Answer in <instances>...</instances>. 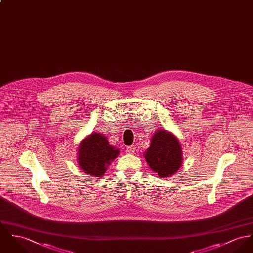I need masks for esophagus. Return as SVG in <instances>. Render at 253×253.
<instances>
[{"label":"esophagus","instance_id":"obj_1","mask_svg":"<svg viewBox=\"0 0 253 253\" xmlns=\"http://www.w3.org/2000/svg\"><path fill=\"white\" fill-rule=\"evenodd\" d=\"M134 151H135V147L134 146H128L126 148V153L127 154H133Z\"/></svg>","mask_w":253,"mask_h":253}]
</instances>
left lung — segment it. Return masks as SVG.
<instances>
[{"label":"left lung","instance_id":"8db88e82","mask_svg":"<svg viewBox=\"0 0 253 253\" xmlns=\"http://www.w3.org/2000/svg\"><path fill=\"white\" fill-rule=\"evenodd\" d=\"M144 157L150 168L157 172L161 178H167L175 174L183 162L182 147L179 140L165 129L155 132Z\"/></svg>","mask_w":253,"mask_h":253}]
</instances>
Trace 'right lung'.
<instances>
[{
  "label": "right lung",
  "mask_w": 253,
  "mask_h": 253,
  "mask_svg": "<svg viewBox=\"0 0 253 253\" xmlns=\"http://www.w3.org/2000/svg\"><path fill=\"white\" fill-rule=\"evenodd\" d=\"M119 154L120 150L111 146L107 138L94 132L81 141L78 150V163L85 173L99 178L104 175L107 167Z\"/></svg>",
  "instance_id": "add662e5"
}]
</instances>
